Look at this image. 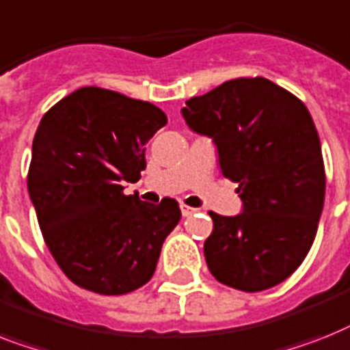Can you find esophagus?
<instances>
[{"instance_id": "34e87169", "label": "esophagus", "mask_w": 350, "mask_h": 350, "mask_svg": "<svg viewBox=\"0 0 350 350\" xmlns=\"http://www.w3.org/2000/svg\"><path fill=\"white\" fill-rule=\"evenodd\" d=\"M196 212V208H192V206H187V204H181V214L185 215V217H189V215H192Z\"/></svg>"}]
</instances>
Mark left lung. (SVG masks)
Listing matches in <instances>:
<instances>
[{"label": "left lung", "mask_w": 350, "mask_h": 350, "mask_svg": "<svg viewBox=\"0 0 350 350\" xmlns=\"http://www.w3.org/2000/svg\"><path fill=\"white\" fill-rule=\"evenodd\" d=\"M181 113L214 140L244 206L235 217L208 212L210 273L246 293L273 288L302 264L323 208L325 167L308 107L264 77H241L189 98Z\"/></svg>", "instance_id": "8db88e82"}]
</instances>
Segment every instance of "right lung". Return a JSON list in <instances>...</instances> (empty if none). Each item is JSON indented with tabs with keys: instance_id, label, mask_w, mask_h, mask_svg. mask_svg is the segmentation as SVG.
<instances>
[{
	"instance_id": "obj_1",
	"label": "right lung",
	"mask_w": 350,
	"mask_h": 350,
	"mask_svg": "<svg viewBox=\"0 0 350 350\" xmlns=\"http://www.w3.org/2000/svg\"><path fill=\"white\" fill-rule=\"evenodd\" d=\"M167 124L154 104L86 86L44 113L32 144L28 194L50 254L79 288L126 295L154 275L180 223L174 200L124 194L146 169V144Z\"/></svg>"
}]
</instances>
